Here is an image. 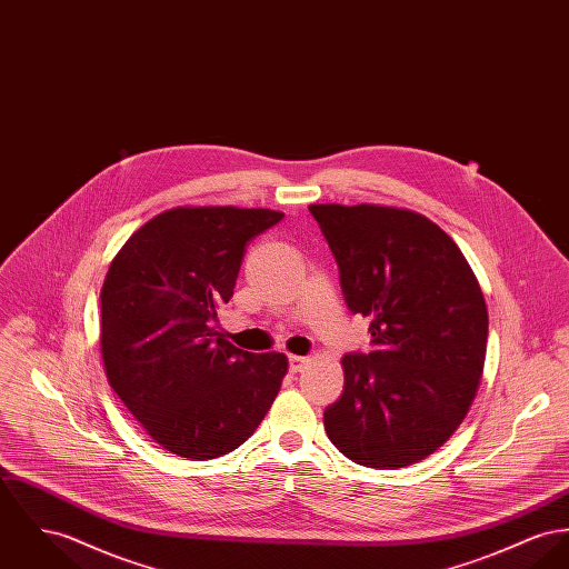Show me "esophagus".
<instances>
[{"instance_id": "obj_1", "label": "esophagus", "mask_w": 569, "mask_h": 569, "mask_svg": "<svg viewBox=\"0 0 569 569\" xmlns=\"http://www.w3.org/2000/svg\"><path fill=\"white\" fill-rule=\"evenodd\" d=\"M306 365H308V358H302V356H289V371H291V373H300Z\"/></svg>"}]
</instances>
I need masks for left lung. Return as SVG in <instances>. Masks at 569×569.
<instances>
[{
    "mask_svg": "<svg viewBox=\"0 0 569 569\" xmlns=\"http://www.w3.org/2000/svg\"><path fill=\"white\" fill-rule=\"evenodd\" d=\"M308 211L339 266L347 308L371 321L373 345L345 353L326 433L360 466H410L453 436L477 395L488 347L481 287L453 239L418 213L378 204Z\"/></svg>",
    "mask_w": 569,
    "mask_h": 569,
    "instance_id": "8db88e82",
    "label": "left lung"
}]
</instances>
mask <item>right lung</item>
I'll return each mask as SVG.
<instances>
[{
    "mask_svg": "<svg viewBox=\"0 0 569 569\" xmlns=\"http://www.w3.org/2000/svg\"><path fill=\"white\" fill-rule=\"evenodd\" d=\"M284 218L269 209L179 207L138 228L101 289V353L127 410L157 445L213 459L266 418L284 353H250L218 332L246 246Z\"/></svg>",
    "mask_w": 569,
    "mask_h": 569,
    "instance_id": "obj_1",
    "label": "right lung"
}]
</instances>
